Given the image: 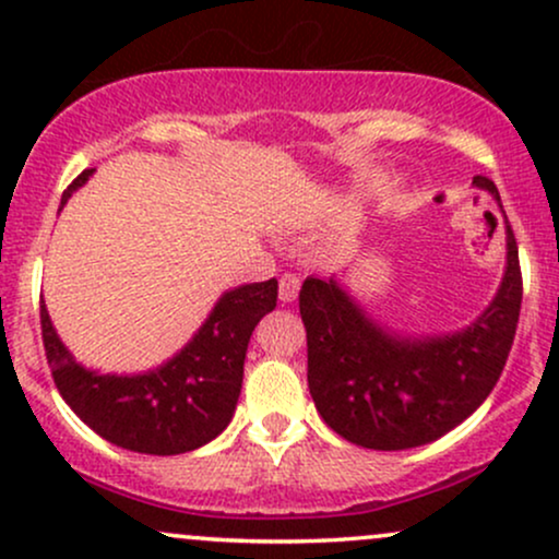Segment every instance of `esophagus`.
<instances>
[{
  "mask_svg": "<svg viewBox=\"0 0 559 559\" xmlns=\"http://www.w3.org/2000/svg\"><path fill=\"white\" fill-rule=\"evenodd\" d=\"M297 294H299V275H294V273L281 275V281H278V297H281V301H284V305H288V301L297 299Z\"/></svg>",
  "mask_w": 559,
  "mask_h": 559,
  "instance_id": "1",
  "label": "esophagus"
}]
</instances>
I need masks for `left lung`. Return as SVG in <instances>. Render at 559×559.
Segmentation results:
<instances>
[{"mask_svg":"<svg viewBox=\"0 0 559 559\" xmlns=\"http://www.w3.org/2000/svg\"><path fill=\"white\" fill-rule=\"evenodd\" d=\"M473 183L499 202L489 178ZM504 228L507 267L497 297L449 336H400L365 316L333 278L301 284L307 386L333 431L357 447L396 452L436 441L476 413L502 376L521 318L523 275L507 217Z\"/></svg>","mask_w":559,"mask_h":559,"instance_id":"1","label":"left lung"}]
</instances>
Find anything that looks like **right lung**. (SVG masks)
I'll list each match as a JSON object with an SVG mask.
<instances>
[{
    "mask_svg": "<svg viewBox=\"0 0 559 559\" xmlns=\"http://www.w3.org/2000/svg\"><path fill=\"white\" fill-rule=\"evenodd\" d=\"M83 170L62 194L88 181ZM278 281L230 288L173 360L141 376H102L73 360L41 305V338L55 386L92 431L141 454H183L213 441L234 418L254 325L275 310Z\"/></svg>",
    "mask_w": 559,
    "mask_h": 559,
    "instance_id": "1",
    "label": "right lung"
}]
</instances>
